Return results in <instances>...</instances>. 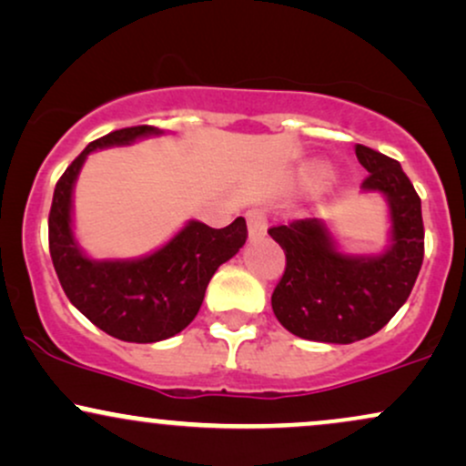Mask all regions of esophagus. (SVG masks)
Listing matches in <instances>:
<instances>
[{"label":"esophagus","instance_id":"34e87169","mask_svg":"<svg viewBox=\"0 0 466 466\" xmlns=\"http://www.w3.org/2000/svg\"><path fill=\"white\" fill-rule=\"evenodd\" d=\"M267 226H268V221H267V212L265 210L251 208L248 212V228H249V238L251 240L265 237Z\"/></svg>","mask_w":466,"mask_h":466}]
</instances>
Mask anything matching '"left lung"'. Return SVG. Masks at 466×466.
Wrapping results in <instances>:
<instances>
[{"mask_svg": "<svg viewBox=\"0 0 466 466\" xmlns=\"http://www.w3.org/2000/svg\"><path fill=\"white\" fill-rule=\"evenodd\" d=\"M356 156L369 171L362 188L389 199L393 245L386 254H340L319 218L268 228L287 256L271 306L278 321L299 339L347 345L380 332L406 304L421 271V198L397 160L364 145H356Z\"/></svg>", "mask_w": 466, "mask_h": 466, "instance_id": "left-lung-1", "label": "left lung"}]
</instances>
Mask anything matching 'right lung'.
<instances>
[{
    "label": "right lung",
    "mask_w": 466,
    "mask_h": 466,
    "mask_svg": "<svg viewBox=\"0 0 466 466\" xmlns=\"http://www.w3.org/2000/svg\"><path fill=\"white\" fill-rule=\"evenodd\" d=\"M154 126H134L97 138L66 167L49 210V254L65 295L88 321L127 343H156L182 332L199 312L206 287L248 240V223L234 218L215 229L190 221L165 248L141 260H91L71 232V193L82 162L95 149L127 145Z\"/></svg>",
    "instance_id": "add662e5"
}]
</instances>
